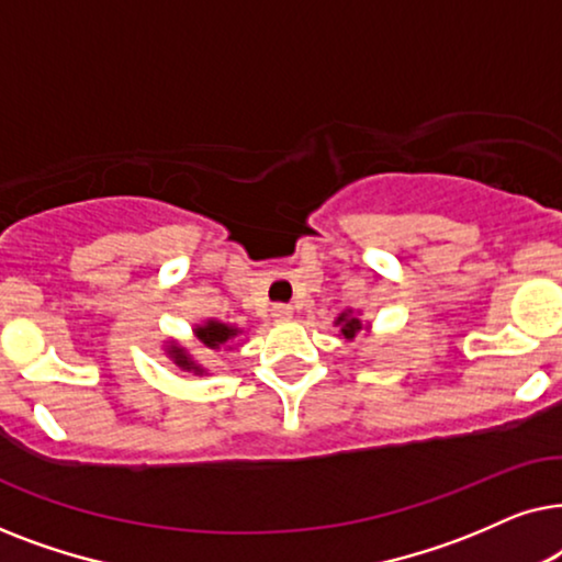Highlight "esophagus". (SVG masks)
<instances>
[{
	"label": "esophagus",
	"mask_w": 562,
	"mask_h": 562,
	"mask_svg": "<svg viewBox=\"0 0 562 562\" xmlns=\"http://www.w3.org/2000/svg\"><path fill=\"white\" fill-rule=\"evenodd\" d=\"M271 317H273L276 322H289L291 317H294V310H291L289 304H273Z\"/></svg>",
	"instance_id": "esophagus-1"
}]
</instances>
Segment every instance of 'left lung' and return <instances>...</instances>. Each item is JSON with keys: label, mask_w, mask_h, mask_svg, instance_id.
Returning <instances> with one entry per match:
<instances>
[{"label": "left lung", "mask_w": 562, "mask_h": 562, "mask_svg": "<svg viewBox=\"0 0 562 562\" xmlns=\"http://www.w3.org/2000/svg\"><path fill=\"white\" fill-rule=\"evenodd\" d=\"M335 325L340 327V335L345 337V340H352V337L363 329V322L358 319V314H352V310H345L340 317L335 319Z\"/></svg>", "instance_id": "obj_1"}]
</instances>
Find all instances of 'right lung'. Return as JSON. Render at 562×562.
I'll list each match as a JSON object with an SVG mask.
<instances>
[{
  "mask_svg": "<svg viewBox=\"0 0 562 562\" xmlns=\"http://www.w3.org/2000/svg\"><path fill=\"white\" fill-rule=\"evenodd\" d=\"M237 335H240V329L233 327V325H225V322H217V319H206L204 325H196L194 327V337L204 345V348H210V350H220L222 345H227ZM166 352H168V358H171L173 363L181 368V371H194L196 375H204L206 373L204 368L199 366L196 360L189 356L187 348H181V345L171 342L166 348Z\"/></svg>",
  "mask_w": 562,
  "mask_h": 562,
  "instance_id": "obj_1",
  "label": "right lung"
}]
</instances>
